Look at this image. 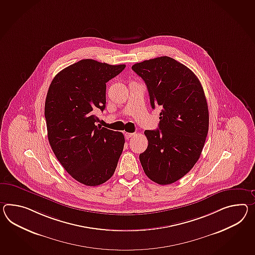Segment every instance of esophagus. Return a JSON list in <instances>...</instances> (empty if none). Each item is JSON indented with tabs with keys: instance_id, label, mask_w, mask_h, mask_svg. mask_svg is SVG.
Returning <instances> with one entry per match:
<instances>
[{
	"instance_id": "obj_1",
	"label": "esophagus",
	"mask_w": 255,
	"mask_h": 255,
	"mask_svg": "<svg viewBox=\"0 0 255 255\" xmlns=\"http://www.w3.org/2000/svg\"><path fill=\"white\" fill-rule=\"evenodd\" d=\"M125 138L128 140V139H130V137L133 136L134 133H133V132H125Z\"/></svg>"
}]
</instances>
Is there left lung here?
<instances>
[{"label": "left lung", "mask_w": 255, "mask_h": 255, "mask_svg": "<svg viewBox=\"0 0 255 255\" xmlns=\"http://www.w3.org/2000/svg\"><path fill=\"white\" fill-rule=\"evenodd\" d=\"M143 79L153 109L159 107L158 129L144 130L148 140L139 158L150 180L171 184L195 165L205 145L209 126L208 106L197 76L168 56L131 66Z\"/></svg>", "instance_id": "obj_1"}]
</instances>
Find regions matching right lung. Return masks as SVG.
Returning a JSON list of instances; mask_svg holds the SVG:
<instances>
[{
	"label": "right lung",
	"mask_w": 255,
	"mask_h": 255,
	"mask_svg": "<svg viewBox=\"0 0 255 255\" xmlns=\"http://www.w3.org/2000/svg\"><path fill=\"white\" fill-rule=\"evenodd\" d=\"M125 68V64L81 60L57 74L47 93L45 119L51 149L65 170L87 186L110 180L124 150L123 132L96 125L95 112L105 109L106 83Z\"/></svg>",
	"instance_id": "1"
}]
</instances>
